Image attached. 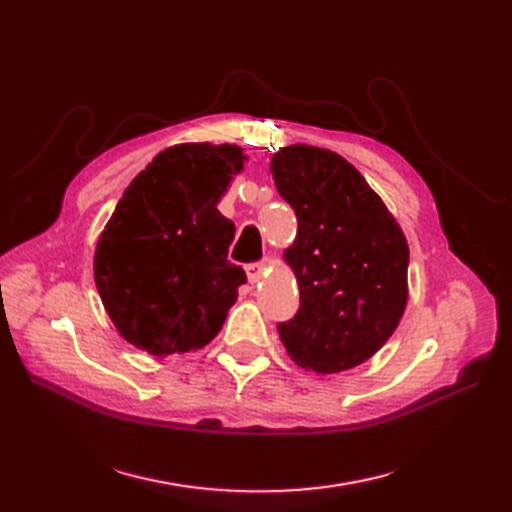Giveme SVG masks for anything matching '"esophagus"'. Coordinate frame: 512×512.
Wrapping results in <instances>:
<instances>
[{
	"label": "esophagus",
	"mask_w": 512,
	"mask_h": 512,
	"mask_svg": "<svg viewBox=\"0 0 512 512\" xmlns=\"http://www.w3.org/2000/svg\"><path fill=\"white\" fill-rule=\"evenodd\" d=\"M245 273H247V280H250V284L260 282L262 275H265V262H250V265L245 267Z\"/></svg>",
	"instance_id": "esophagus-1"
}]
</instances>
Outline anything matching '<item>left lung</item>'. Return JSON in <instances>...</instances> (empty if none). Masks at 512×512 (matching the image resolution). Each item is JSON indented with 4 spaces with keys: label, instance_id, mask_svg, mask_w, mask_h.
<instances>
[{
    "label": "left lung",
    "instance_id": "8db88e82",
    "mask_svg": "<svg viewBox=\"0 0 512 512\" xmlns=\"http://www.w3.org/2000/svg\"><path fill=\"white\" fill-rule=\"evenodd\" d=\"M271 173L299 222L284 258L301 305L277 331L294 363L339 374L371 359L404 316L408 241L365 177L335 151L282 147Z\"/></svg>",
    "mask_w": 512,
    "mask_h": 512
}]
</instances>
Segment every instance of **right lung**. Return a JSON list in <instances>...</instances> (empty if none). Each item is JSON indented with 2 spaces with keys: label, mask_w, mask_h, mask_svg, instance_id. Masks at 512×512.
I'll list each match as a JSON object with an SVG mask.
<instances>
[{
  "label": "right lung",
  "mask_w": 512,
  "mask_h": 512,
  "mask_svg": "<svg viewBox=\"0 0 512 512\" xmlns=\"http://www.w3.org/2000/svg\"><path fill=\"white\" fill-rule=\"evenodd\" d=\"M237 145L181 143L160 151L123 192L94 256L106 314L151 356L205 348L245 284L228 260L235 224L218 211L243 170Z\"/></svg>",
  "instance_id": "add662e5"
}]
</instances>
